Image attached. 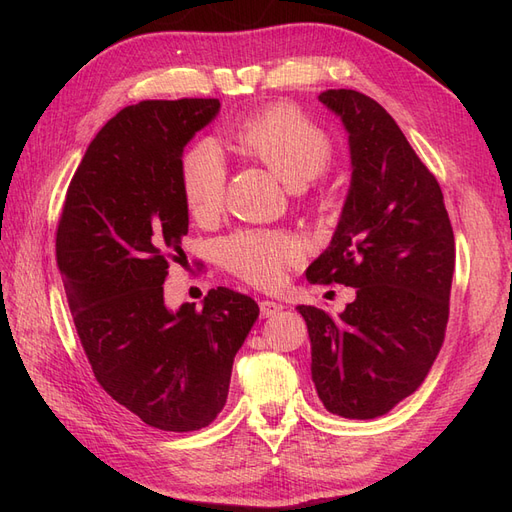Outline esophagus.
Masks as SVG:
<instances>
[{"label": "esophagus", "instance_id": "34e87169", "mask_svg": "<svg viewBox=\"0 0 512 512\" xmlns=\"http://www.w3.org/2000/svg\"><path fill=\"white\" fill-rule=\"evenodd\" d=\"M284 309L282 303H275V301H260V316L262 318H271L275 314H280Z\"/></svg>", "mask_w": 512, "mask_h": 512}]
</instances>
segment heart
Wrapping results in <instances>:
<instances>
[{
  "label": "heart",
  "instance_id": "obj_1",
  "mask_svg": "<svg viewBox=\"0 0 512 512\" xmlns=\"http://www.w3.org/2000/svg\"><path fill=\"white\" fill-rule=\"evenodd\" d=\"M235 141L290 185L318 177L333 156L331 136L292 104H271L247 115ZM226 177V158L211 138L183 153L181 192L196 220H213L222 211ZM301 260V241L284 230H237L220 243L222 267L260 288L280 286L286 271Z\"/></svg>",
  "mask_w": 512,
  "mask_h": 512
}]
</instances>
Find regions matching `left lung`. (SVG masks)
Here are the masks:
<instances>
[{"mask_svg": "<svg viewBox=\"0 0 512 512\" xmlns=\"http://www.w3.org/2000/svg\"><path fill=\"white\" fill-rule=\"evenodd\" d=\"M318 100L348 130L352 181L331 245L307 267L312 284L356 288L339 316L299 305L312 380L329 412L376 418L412 395L442 348L455 237L438 179L395 119L354 89Z\"/></svg>", "mask_w": 512, "mask_h": 512, "instance_id": "left-lung-1", "label": "left lung"}]
</instances>
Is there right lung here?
I'll return each mask as SVG.
<instances>
[{"mask_svg":"<svg viewBox=\"0 0 512 512\" xmlns=\"http://www.w3.org/2000/svg\"><path fill=\"white\" fill-rule=\"evenodd\" d=\"M220 100H145L96 134L68 185L57 267L102 389L149 427L196 431L226 404L232 361L260 314L230 288L168 309L164 280L183 254L181 156Z\"/></svg>","mask_w":512,"mask_h":512,"instance_id":"add662e5","label":"right lung"}]
</instances>
